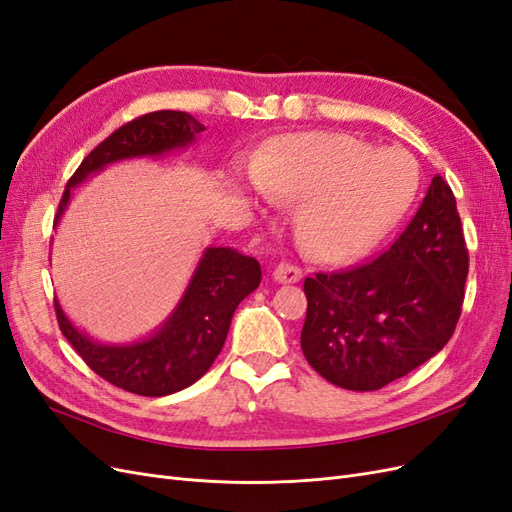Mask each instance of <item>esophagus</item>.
I'll use <instances>...</instances> for the list:
<instances>
[{"mask_svg":"<svg viewBox=\"0 0 512 512\" xmlns=\"http://www.w3.org/2000/svg\"><path fill=\"white\" fill-rule=\"evenodd\" d=\"M301 277H303L301 269L297 265H290V262H280V265L273 269V280L280 284H294L299 282Z\"/></svg>","mask_w":512,"mask_h":512,"instance_id":"obj_1","label":"esophagus"}]
</instances>
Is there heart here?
<instances>
[{
	"label": "heart",
	"instance_id": "obj_1",
	"mask_svg": "<svg viewBox=\"0 0 512 512\" xmlns=\"http://www.w3.org/2000/svg\"><path fill=\"white\" fill-rule=\"evenodd\" d=\"M239 188L260 200H299L292 222L305 252L339 265L369 252L404 218L421 168L404 149H378L344 132H301L258 158L256 177Z\"/></svg>",
	"mask_w": 512,
	"mask_h": 512
}]
</instances>
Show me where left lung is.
I'll return each mask as SVG.
<instances>
[{
  "label": "left lung",
  "instance_id": "1",
  "mask_svg": "<svg viewBox=\"0 0 512 512\" xmlns=\"http://www.w3.org/2000/svg\"><path fill=\"white\" fill-rule=\"evenodd\" d=\"M468 267L453 190L436 175L384 254L305 277L307 363L348 391H378L404 378L455 333Z\"/></svg>",
  "mask_w": 512,
  "mask_h": 512
}]
</instances>
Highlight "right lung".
<instances>
[{
	"label": "right lung",
	"mask_w": 512,
	"mask_h": 512,
	"mask_svg": "<svg viewBox=\"0 0 512 512\" xmlns=\"http://www.w3.org/2000/svg\"><path fill=\"white\" fill-rule=\"evenodd\" d=\"M203 130V123L181 111H156L128 121L76 168L59 200L55 226L68 207L70 190L87 177L119 160L162 156L188 147ZM260 277L256 258L243 256L232 247H207L170 318L143 342L123 346L89 339L66 318L57 299L55 314L61 333L100 378L134 395L164 397L207 374L226 342L232 314L247 294L258 288Z\"/></svg>",
	"instance_id": "right-lung-1"
}]
</instances>
